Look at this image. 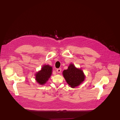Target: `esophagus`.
Returning a JSON list of instances; mask_svg holds the SVG:
<instances>
[{"instance_id": "1", "label": "esophagus", "mask_w": 120, "mask_h": 120, "mask_svg": "<svg viewBox=\"0 0 120 120\" xmlns=\"http://www.w3.org/2000/svg\"><path fill=\"white\" fill-rule=\"evenodd\" d=\"M61 72V68H58V69H56V72L57 73H60Z\"/></svg>"}]
</instances>
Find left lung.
Masks as SVG:
<instances>
[{
  "instance_id": "8db88e82",
  "label": "left lung",
  "mask_w": 120,
  "mask_h": 120,
  "mask_svg": "<svg viewBox=\"0 0 120 120\" xmlns=\"http://www.w3.org/2000/svg\"><path fill=\"white\" fill-rule=\"evenodd\" d=\"M63 75L67 83L72 88L78 86L85 79L82 70L76 68L73 64H70L67 69L64 70Z\"/></svg>"
}]
</instances>
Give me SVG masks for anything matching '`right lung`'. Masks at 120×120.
I'll return each instance as SVG.
<instances>
[{"label": "right lung", "mask_w": 120, "mask_h": 120, "mask_svg": "<svg viewBox=\"0 0 120 120\" xmlns=\"http://www.w3.org/2000/svg\"><path fill=\"white\" fill-rule=\"evenodd\" d=\"M52 73V67L49 65H44L40 71L35 74L36 80L40 85L45 84Z\"/></svg>", "instance_id": "1"}]
</instances>
